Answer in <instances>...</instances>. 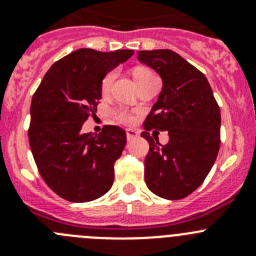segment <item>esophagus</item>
<instances>
[{
    "instance_id": "esophagus-1",
    "label": "esophagus",
    "mask_w": 256,
    "mask_h": 256,
    "mask_svg": "<svg viewBox=\"0 0 256 256\" xmlns=\"http://www.w3.org/2000/svg\"><path fill=\"white\" fill-rule=\"evenodd\" d=\"M138 137V132L136 130H126V140L128 141H132V140L137 138Z\"/></svg>"
}]
</instances>
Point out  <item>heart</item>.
Listing matches in <instances>:
<instances>
[{
  "label": "heart",
  "instance_id": "obj_1",
  "mask_svg": "<svg viewBox=\"0 0 256 256\" xmlns=\"http://www.w3.org/2000/svg\"><path fill=\"white\" fill-rule=\"evenodd\" d=\"M154 76L152 73H151L150 70L148 69H144V68H138V69L134 70V73H133V76H134L136 82L138 83L140 80H142V79L144 78H148V76ZM115 78V74L112 73H108L105 76H104L102 79V83H101V92H102L104 94H108V91H110V88H112V80H114ZM114 118L116 119V120L122 122V123H130V120H132V118H130V115L128 114L126 112H124V110H115L114 112Z\"/></svg>",
  "mask_w": 256,
  "mask_h": 256
}]
</instances>
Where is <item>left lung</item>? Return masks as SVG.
Instances as JSON below:
<instances>
[{
	"mask_svg": "<svg viewBox=\"0 0 256 256\" xmlns=\"http://www.w3.org/2000/svg\"><path fill=\"white\" fill-rule=\"evenodd\" d=\"M138 60L162 79L141 133L150 144L144 182L159 198L180 200L204 182L214 165L220 146V110L206 76L174 51H140ZM152 129L168 130V144L151 138Z\"/></svg>",
	"mask_w": 256,
	"mask_h": 256,
	"instance_id": "obj_1",
	"label": "left lung"
}]
</instances>
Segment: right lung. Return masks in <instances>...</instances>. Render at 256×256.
<instances>
[{
	"instance_id": "right-lung-1",
	"label": "right lung",
	"mask_w": 256,
	"mask_h": 256,
	"mask_svg": "<svg viewBox=\"0 0 256 256\" xmlns=\"http://www.w3.org/2000/svg\"><path fill=\"white\" fill-rule=\"evenodd\" d=\"M132 55V50H76L50 68L33 94L28 130L32 154L40 177L65 200L88 202L112 188L126 132L104 126L92 134L82 133V126L97 112L104 76Z\"/></svg>"
}]
</instances>
